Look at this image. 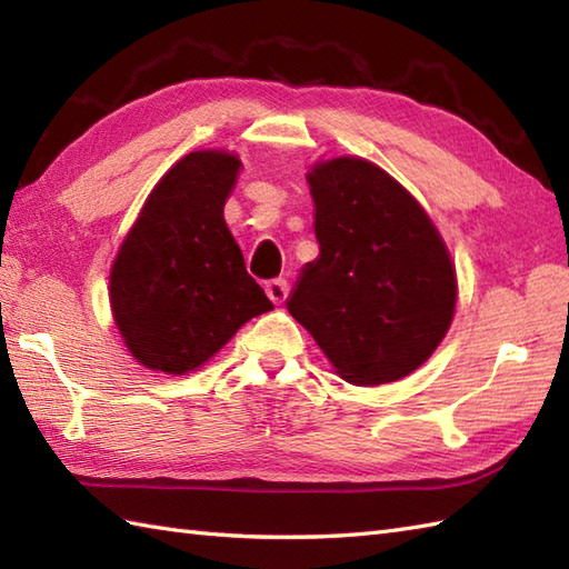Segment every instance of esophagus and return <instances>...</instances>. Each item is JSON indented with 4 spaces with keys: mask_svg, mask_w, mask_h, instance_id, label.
I'll use <instances>...</instances> for the list:
<instances>
[{
    "mask_svg": "<svg viewBox=\"0 0 569 569\" xmlns=\"http://www.w3.org/2000/svg\"><path fill=\"white\" fill-rule=\"evenodd\" d=\"M267 293H269V298L276 302V306H281V302H283L286 296H288V281H286V279H273V281H269Z\"/></svg>",
    "mask_w": 569,
    "mask_h": 569,
    "instance_id": "1",
    "label": "esophagus"
}]
</instances>
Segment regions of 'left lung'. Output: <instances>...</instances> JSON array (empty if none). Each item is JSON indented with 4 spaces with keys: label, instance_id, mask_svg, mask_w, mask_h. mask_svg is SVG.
Segmentation results:
<instances>
[{
    "label": "left lung",
    "instance_id": "obj_1",
    "mask_svg": "<svg viewBox=\"0 0 569 569\" xmlns=\"http://www.w3.org/2000/svg\"><path fill=\"white\" fill-rule=\"evenodd\" d=\"M320 254L286 300L341 378L400 380L425 363L456 310V271L433 222L388 171L337 157L308 174Z\"/></svg>",
    "mask_w": 569,
    "mask_h": 569
}]
</instances>
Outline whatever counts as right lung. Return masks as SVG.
I'll use <instances>...</instances> for the list:
<instances>
[{"label":"right lung","instance_id":"add662e5","mask_svg":"<svg viewBox=\"0 0 569 569\" xmlns=\"http://www.w3.org/2000/svg\"><path fill=\"white\" fill-rule=\"evenodd\" d=\"M237 169L228 152L183 157L157 183L113 261L116 325L152 371H193L273 308L222 216Z\"/></svg>","mask_w":569,"mask_h":569}]
</instances>
